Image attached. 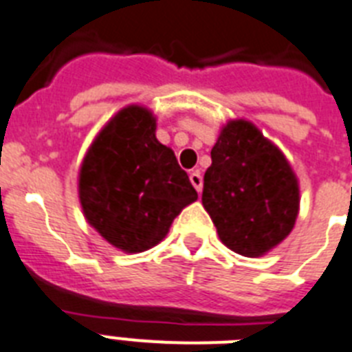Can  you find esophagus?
<instances>
[{
  "mask_svg": "<svg viewBox=\"0 0 352 352\" xmlns=\"http://www.w3.org/2000/svg\"><path fill=\"white\" fill-rule=\"evenodd\" d=\"M190 181L191 184H193V188H195L199 193L202 191V175L201 171H193V173H190Z\"/></svg>",
  "mask_w": 352,
  "mask_h": 352,
  "instance_id": "esophagus-1",
  "label": "esophagus"
}]
</instances>
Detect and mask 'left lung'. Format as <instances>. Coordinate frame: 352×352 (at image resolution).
<instances>
[{
	"label": "left lung",
	"mask_w": 352,
	"mask_h": 352,
	"mask_svg": "<svg viewBox=\"0 0 352 352\" xmlns=\"http://www.w3.org/2000/svg\"><path fill=\"white\" fill-rule=\"evenodd\" d=\"M202 204L231 251L262 256L289 235L298 181L284 153L250 121H230L211 150Z\"/></svg>",
	"instance_id": "1"
}]
</instances>
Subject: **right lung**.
I'll return each instance as SVG.
<instances>
[{"label":"right lung","instance_id":"right-lung-1","mask_svg":"<svg viewBox=\"0 0 352 352\" xmlns=\"http://www.w3.org/2000/svg\"><path fill=\"white\" fill-rule=\"evenodd\" d=\"M155 117L131 104L111 117L79 170V201L88 224L124 253L146 251L168 235L197 201L173 150L157 141Z\"/></svg>","mask_w":352,"mask_h":352}]
</instances>
